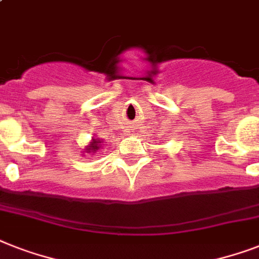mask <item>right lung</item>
Here are the masks:
<instances>
[{"label":"right lung","instance_id":"1","mask_svg":"<svg viewBox=\"0 0 259 259\" xmlns=\"http://www.w3.org/2000/svg\"><path fill=\"white\" fill-rule=\"evenodd\" d=\"M102 146V140H99L98 137H93V140L90 141L89 145L84 148V150H83V154L86 153H95L98 149H101Z\"/></svg>","mask_w":259,"mask_h":259}]
</instances>
